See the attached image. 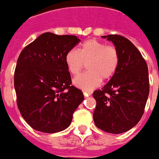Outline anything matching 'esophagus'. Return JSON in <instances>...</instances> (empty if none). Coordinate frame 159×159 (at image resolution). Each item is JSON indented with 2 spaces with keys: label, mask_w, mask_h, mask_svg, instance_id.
I'll return each instance as SVG.
<instances>
[{
  "label": "esophagus",
  "mask_w": 159,
  "mask_h": 159,
  "mask_svg": "<svg viewBox=\"0 0 159 159\" xmlns=\"http://www.w3.org/2000/svg\"><path fill=\"white\" fill-rule=\"evenodd\" d=\"M83 95L84 96H89L91 95V92L90 91H86V90H83Z\"/></svg>",
  "instance_id": "1"
}]
</instances>
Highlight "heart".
Returning <instances> with one entry per match:
<instances>
[{
  "instance_id": "b5f03b06",
  "label": "heart",
  "mask_w": 159,
  "mask_h": 159,
  "mask_svg": "<svg viewBox=\"0 0 159 159\" xmlns=\"http://www.w3.org/2000/svg\"><path fill=\"white\" fill-rule=\"evenodd\" d=\"M64 61L72 76L79 75L87 64L88 71L76 77L73 83L79 89L90 90L98 87L102 79L108 80L114 76L120 64V54L114 45L89 39L80 45L77 51H68Z\"/></svg>"
}]
</instances>
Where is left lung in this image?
<instances>
[{"mask_svg":"<svg viewBox=\"0 0 159 159\" xmlns=\"http://www.w3.org/2000/svg\"><path fill=\"white\" fill-rule=\"evenodd\" d=\"M114 43L120 64L106 85L94 91L96 106L93 114L95 126L110 134H121L140 120L149 95L148 68L135 45L121 35L102 36Z\"/></svg>","mask_w":159,"mask_h":159,"instance_id":"obj_1","label":"left lung"}]
</instances>
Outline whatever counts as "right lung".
Listing matches in <instances>:
<instances>
[{"label": "right lung", "mask_w": 159, "mask_h": 159, "mask_svg": "<svg viewBox=\"0 0 159 159\" xmlns=\"http://www.w3.org/2000/svg\"><path fill=\"white\" fill-rule=\"evenodd\" d=\"M79 42L74 35L45 33L20 54L14 70L17 106L33 129L54 134L70 125L84 96L71 84L64 57Z\"/></svg>", "instance_id": "add662e5"}]
</instances>
